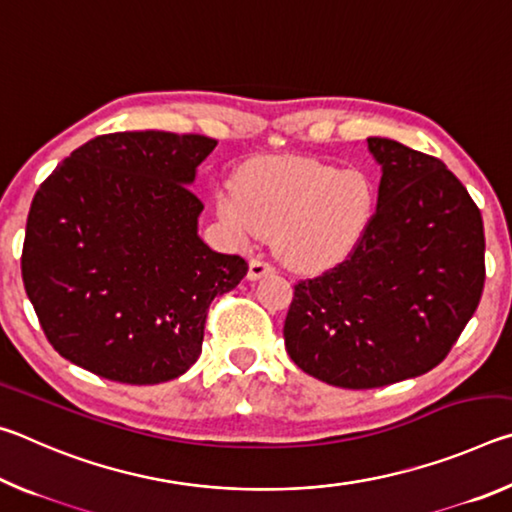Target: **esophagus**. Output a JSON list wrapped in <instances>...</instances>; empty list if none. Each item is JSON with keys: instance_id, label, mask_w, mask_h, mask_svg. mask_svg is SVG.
<instances>
[{"instance_id": "1", "label": "esophagus", "mask_w": 512, "mask_h": 512, "mask_svg": "<svg viewBox=\"0 0 512 512\" xmlns=\"http://www.w3.org/2000/svg\"><path fill=\"white\" fill-rule=\"evenodd\" d=\"M268 273H273V266L266 262V259H250L248 264V280H259V277H264Z\"/></svg>"}]
</instances>
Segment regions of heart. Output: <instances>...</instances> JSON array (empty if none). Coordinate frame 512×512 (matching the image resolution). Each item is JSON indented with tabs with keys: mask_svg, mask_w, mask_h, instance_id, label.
<instances>
[{
	"mask_svg": "<svg viewBox=\"0 0 512 512\" xmlns=\"http://www.w3.org/2000/svg\"><path fill=\"white\" fill-rule=\"evenodd\" d=\"M216 212L239 244L273 237L289 266L316 268L357 246L375 212V192L361 171L273 158L248 167L239 185H221Z\"/></svg>",
	"mask_w": 512,
	"mask_h": 512,
	"instance_id": "1",
	"label": "heart"
}]
</instances>
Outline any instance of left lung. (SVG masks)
<instances>
[{
	"label": "left lung",
	"instance_id": "left-lung-1",
	"mask_svg": "<svg viewBox=\"0 0 512 512\" xmlns=\"http://www.w3.org/2000/svg\"><path fill=\"white\" fill-rule=\"evenodd\" d=\"M381 164L377 210L341 264L300 280L284 345L325 384L381 388L443 361L479 307L483 219L433 155L368 137Z\"/></svg>",
	"mask_w": 512,
	"mask_h": 512
}]
</instances>
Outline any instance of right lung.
I'll return each instance as SVG.
<instances>
[{"mask_svg": "<svg viewBox=\"0 0 512 512\" xmlns=\"http://www.w3.org/2000/svg\"><path fill=\"white\" fill-rule=\"evenodd\" d=\"M205 135H99L33 196L22 280L42 332L67 361L121 384H160L194 366L212 300L246 259L198 237L189 185L214 151Z\"/></svg>", "mask_w": 512, "mask_h": 512, "instance_id": "add662e5", "label": "right lung"}]
</instances>
